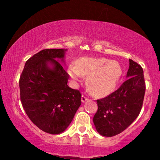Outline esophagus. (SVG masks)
Listing matches in <instances>:
<instances>
[{
	"label": "esophagus",
	"instance_id": "obj_1",
	"mask_svg": "<svg viewBox=\"0 0 160 160\" xmlns=\"http://www.w3.org/2000/svg\"><path fill=\"white\" fill-rule=\"evenodd\" d=\"M87 100H88V98H87L86 96H84V95L82 96V102H86V101H87Z\"/></svg>",
	"mask_w": 160,
	"mask_h": 160
}]
</instances>
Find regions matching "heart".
I'll use <instances>...</instances> for the list:
<instances>
[{
  "mask_svg": "<svg viewBox=\"0 0 160 160\" xmlns=\"http://www.w3.org/2000/svg\"><path fill=\"white\" fill-rule=\"evenodd\" d=\"M68 73L74 82L87 76V85L92 94L99 97L108 95L117 87L122 75V68L117 61L104 58H82L70 65Z\"/></svg>",
  "mask_w": 160,
  "mask_h": 160,
  "instance_id": "b5f03b06",
  "label": "heart"
}]
</instances>
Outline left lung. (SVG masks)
<instances>
[{
    "label": "left lung",
    "mask_w": 160,
    "mask_h": 160,
    "mask_svg": "<svg viewBox=\"0 0 160 160\" xmlns=\"http://www.w3.org/2000/svg\"><path fill=\"white\" fill-rule=\"evenodd\" d=\"M127 78L117 90L97 100L98 109L93 122L102 136L112 137L123 132L141 112L146 90L143 71L132 60Z\"/></svg>",
    "instance_id": "1"
}]
</instances>
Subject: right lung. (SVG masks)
<instances>
[{
	"label": "right lung",
	"instance_id": "add662e5",
	"mask_svg": "<svg viewBox=\"0 0 160 160\" xmlns=\"http://www.w3.org/2000/svg\"><path fill=\"white\" fill-rule=\"evenodd\" d=\"M64 49L41 50L25 65L19 78L20 100L32 123L43 132L60 134L82 104V95L68 85Z\"/></svg>",
	"mask_w": 160,
	"mask_h": 160
}]
</instances>
